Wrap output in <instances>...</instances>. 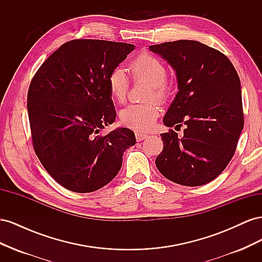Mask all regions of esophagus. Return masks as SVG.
<instances>
[{
	"label": "esophagus",
	"mask_w": 262,
	"mask_h": 262,
	"mask_svg": "<svg viewBox=\"0 0 262 262\" xmlns=\"http://www.w3.org/2000/svg\"><path fill=\"white\" fill-rule=\"evenodd\" d=\"M136 138H137V141H138V142H140V141H143V140L147 139V138H148V136H147V134L138 132V133H136Z\"/></svg>",
	"instance_id": "esophagus-1"
}]
</instances>
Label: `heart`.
<instances>
[{"instance_id": "b5f03b06", "label": "heart", "mask_w": 262, "mask_h": 262, "mask_svg": "<svg viewBox=\"0 0 262 262\" xmlns=\"http://www.w3.org/2000/svg\"><path fill=\"white\" fill-rule=\"evenodd\" d=\"M130 72L133 81H145L150 84L149 99L164 100L167 95V70L164 63L148 53H142L130 63ZM108 90L112 97L118 102H124L128 96L130 80L124 69L116 67L107 78ZM160 107L156 102L147 104H131L121 110V122L136 131L147 132L154 128Z\"/></svg>"}]
</instances>
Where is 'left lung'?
<instances>
[{
	"label": "left lung",
	"instance_id": "obj_1",
	"mask_svg": "<svg viewBox=\"0 0 262 262\" xmlns=\"http://www.w3.org/2000/svg\"><path fill=\"white\" fill-rule=\"evenodd\" d=\"M176 71L178 93L163 122V152L157 169L182 186H202L223 171L235 153L244 114L241 81L225 54L194 40H177L148 47Z\"/></svg>",
	"mask_w": 262,
	"mask_h": 262
}]
</instances>
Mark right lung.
I'll return each mask as SVG.
<instances>
[{
    "label": "right lung",
    "instance_id": "1",
    "mask_svg": "<svg viewBox=\"0 0 262 262\" xmlns=\"http://www.w3.org/2000/svg\"><path fill=\"white\" fill-rule=\"evenodd\" d=\"M134 46L96 39L63 43L38 69L27 95L35 153L61 186L93 192L119 172L122 155L136 144L126 128L100 136L116 119L107 78Z\"/></svg>",
    "mask_w": 262,
    "mask_h": 262
}]
</instances>
